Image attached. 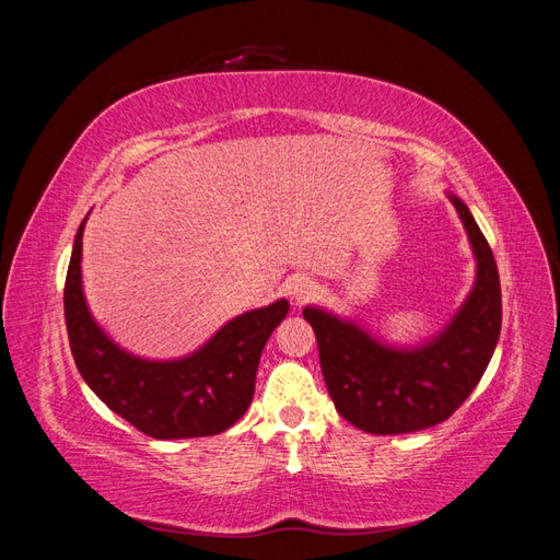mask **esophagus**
<instances>
[{"mask_svg":"<svg viewBox=\"0 0 560 560\" xmlns=\"http://www.w3.org/2000/svg\"><path fill=\"white\" fill-rule=\"evenodd\" d=\"M315 290H317V284L306 276H294V278H290V282H287V294H290V299L294 303H299V306L301 303H306L315 294Z\"/></svg>","mask_w":560,"mask_h":560,"instance_id":"obj_1","label":"esophagus"}]
</instances>
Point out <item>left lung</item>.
<instances>
[{"instance_id":"1","label":"left lung","mask_w":560,"mask_h":560,"mask_svg":"<svg viewBox=\"0 0 560 560\" xmlns=\"http://www.w3.org/2000/svg\"><path fill=\"white\" fill-rule=\"evenodd\" d=\"M446 196L465 226L477 276L444 329L418 346H397L352 317L303 308L336 411L371 434H406L444 422L477 387L498 346L502 294L493 252L465 202Z\"/></svg>"}]
</instances>
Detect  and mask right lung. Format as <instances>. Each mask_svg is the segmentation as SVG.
Listing matches in <instances>:
<instances>
[{
  "mask_svg": "<svg viewBox=\"0 0 560 560\" xmlns=\"http://www.w3.org/2000/svg\"><path fill=\"white\" fill-rule=\"evenodd\" d=\"M83 219L65 280V322L81 378L109 409L154 439L212 436L249 409L261 350L290 313L278 299L235 315L194 352L149 360L128 352L97 325L81 278Z\"/></svg>",
  "mask_w": 560,
  "mask_h": 560,
  "instance_id": "right-lung-1",
  "label": "right lung"
}]
</instances>
